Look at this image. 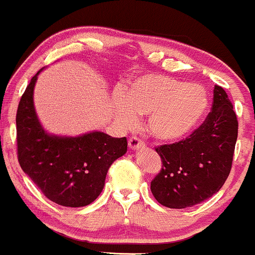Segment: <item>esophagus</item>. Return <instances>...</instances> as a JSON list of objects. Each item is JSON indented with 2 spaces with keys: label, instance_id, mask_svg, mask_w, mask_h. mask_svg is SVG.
I'll list each match as a JSON object with an SVG mask.
<instances>
[{
  "label": "esophagus",
  "instance_id": "obj_1",
  "mask_svg": "<svg viewBox=\"0 0 255 255\" xmlns=\"http://www.w3.org/2000/svg\"><path fill=\"white\" fill-rule=\"evenodd\" d=\"M128 147H130V149L136 150V149H142V148H144L145 144L139 137L132 136L130 137V139H128Z\"/></svg>",
  "mask_w": 255,
  "mask_h": 255
}]
</instances>
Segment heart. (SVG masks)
I'll return each mask as SVG.
<instances>
[{
    "instance_id": "1",
    "label": "heart",
    "mask_w": 255,
    "mask_h": 255,
    "mask_svg": "<svg viewBox=\"0 0 255 255\" xmlns=\"http://www.w3.org/2000/svg\"><path fill=\"white\" fill-rule=\"evenodd\" d=\"M207 105V94L201 85L159 73L130 78L122 93L113 96V112L120 124L132 127L138 114L148 116V130L162 141L189 133L202 118Z\"/></svg>"
}]
</instances>
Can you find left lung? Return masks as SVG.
I'll list each match as a JSON object with an SVG mask.
<instances>
[{
    "instance_id": "left-lung-1",
    "label": "left lung",
    "mask_w": 255,
    "mask_h": 255,
    "mask_svg": "<svg viewBox=\"0 0 255 255\" xmlns=\"http://www.w3.org/2000/svg\"><path fill=\"white\" fill-rule=\"evenodd\" d=\"M237 130L233 104L216 85L205 122L185 139L155 148L162 162L150 183L156 201L168 208H187L219 191L233 165Z\"/></svg>"
}]
</instances>
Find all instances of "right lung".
Here are the masks:
<instances>
[{"label":"right lung","instance_id":"add662e5","mask_svg":"<svg viewBox=\"0 0 255 255\" xmlns=\"http://www.w3.org/2000/svg\"><path fill=\"white\" fill-rule=\"evenodd\" d=\"M41 71L28 83L16 112L19 164L50 201L83 207L101 194L110 166L127 153V137L114 138L101 131L77 137L48 133L33 106Z\"/></svg>","mask_w":255,"mask_h":255}]
</instances>
